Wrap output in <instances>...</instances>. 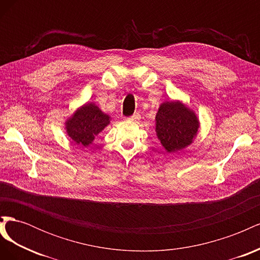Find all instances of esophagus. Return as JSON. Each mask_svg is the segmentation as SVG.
<instances>
[{"instance_id": "34e87169", "label": "esophagus", "mask_w": 260, "mask_h": 260, "mask_svg": "<svg viewBox=\"0 0 260 260\" xmlns=\"http://www.w3.org/2000/svg\"><path fill=\"white\" fill-rule=\"evenodd\" d=\"M128 119L130 121H139L141 119V116H140V114H135V115H132L131 117H129Z\"/></svg>"}]
</instances>
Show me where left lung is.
I'll return each instance as SVG.
<instances>
[{
    "instance_id": "8db88e82",
    "label": "left lung",
    "mask_w": 260,
    "mask_h": 260,
    "mask_svg": "<svg viewBox=\"0 0 260 260\" xmlns=\"http://www.w3.org/2000/svg\"><path fill=\"white\" fill-rule=\"evenodd\" d=\"M198 116L180 101L160 104L155 117V131L160 144L168 153H175L191 145L198 136Z\"/></svg>"
}]
</instances>
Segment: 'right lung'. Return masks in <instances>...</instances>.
<instances>
[{
  "label": "right lung",
  "instance_id": "add662e5",
  "mask_svg": "<svg viewBox=\"0 0 260 260\" xmlns=\"http://www.w3.org/2000/svg\"><path fill=\"white\" fill-rule=\"evenodd\" d=\"M111 122V117L103 113L94 103H85L65 122L68 137L80 146H89L100 132Z\"/></svg>",
  "mask_w": 260,
  "mask_h": 260
}]
</instances>
